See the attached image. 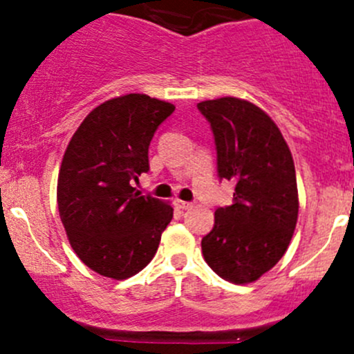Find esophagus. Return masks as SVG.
Listing matches in <instances>:
<instances>
[{
	"label": "esophagus",
	"instance_id": "obj_1",
	"mask_svg": "<svg viewBox=\"0 0 354 354\" xmlns=\"http://www.w3.org/2000/svg\"><path fill=\"white\" fill-rule=\"evenodd\" d=\"M174 205H176L178 209H190L192 202H185V200L176 198V200H174Z\"/></svg>",
	"mask_w": 354,
	"mask_h": 354
}]
</instances>
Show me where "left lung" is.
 Instances as JSON below:
<instances>
[{"label":"left lung","instance_id":"left-lung-1","mask_svg":"<svg viewBox=\"0 0 354 354\" xmlns=\"http://www.w3.org/2000/svg\"><path fill=\"white\" fill-rule=\"evenodd\" d=\"M197 108L214 133L217 174L236 185L202 238L203 259L223 279L252 283L279 262L295 233V162L277 124L252 102L221 97Z\"/></svg>","mask_w":354,"mask_h":354}]
</instances>
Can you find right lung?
I'll return each instance as SVG.
<instances>
[{
    "instance_id": "obj_1",
    "label": "right lung",
    "mask_w": 354,
    "mask_h": 354,
    "mask_svg": "<svg viewBox=\"0 0 354 354\" xmlns=\"http://www.w3.org/2000/svg\"><path fill=\"white\" fill-rule=\"evenodd\" d=\"M174 106L145 94L102 102L71 137L58 176V209L71 248L101 276L127 279L156 255L173 207L133 187L149 145Z\"/></svg>"
}]
</instances>
